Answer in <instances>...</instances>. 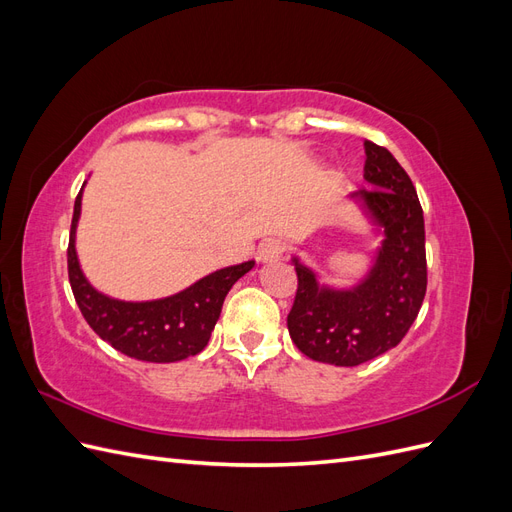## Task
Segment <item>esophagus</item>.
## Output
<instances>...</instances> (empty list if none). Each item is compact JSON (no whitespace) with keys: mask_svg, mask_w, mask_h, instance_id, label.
<instances>
[{"mask_svg":"<svg viewBox=\"0 0 512 512\" xmlns=\"http://www.w3.org/2000/svg\"><path fill=\"white\" fill-rule=\"evenodd\" d=\"M284 250H286L284 241H280V239H265V241H262V243L258 245L256 258H258L260 262H277V260L282 258Z\"/></svg>","mask_w":512,"mask_h":512,"instance_id":"obj_1","label":"esophagus"}]
</instances>
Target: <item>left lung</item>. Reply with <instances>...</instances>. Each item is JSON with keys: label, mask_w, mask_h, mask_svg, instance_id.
Instances as JSON below:
<instances>
[{"label": "left lung", "mask_w": 512, "mask_h": 512, "mask_svg": "<svg viewBox=\"0 0 512 512\" xmlns=\"http://www.w3.org/2000/svg\"><path fill=\"white\" fill-rule=\"evenodd\" d=\"M365 181L374 192L348 196L380 243L359 282L333 286L292 256L299 277L288 331L309 359L354 367L395 348L418 316L427 290L425 220L414 185L384 147L365 141Z\"/></svg>", "instance_id": "obj_1"}]
</instances>
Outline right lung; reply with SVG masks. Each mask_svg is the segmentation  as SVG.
I'll use <instances>...</instances> for the list:
<instances>
[{"mask_svg": "<svg viewBox=\"0 0 512 512\" xmlns=\"http://www.w3.org/2000/svg\"><path fill=\"white\" fill-rule=\"evenodd\" d=\"M85 183L74 200L68 245V275L76 305L87 324L104 342L126 356L147 363H175L198 354L209 342L222 314L228 290L256 262L245 260L200 277L170 297L151 301H123L91 286L76 256V226L81 220Z\"/></svg>", "mask_w": 512, "mask_h": 512, "instance_id": "1", "label": "right lung"}]
</instances>
